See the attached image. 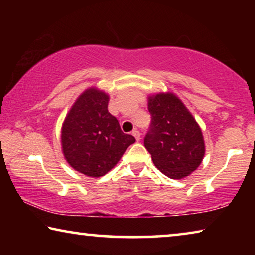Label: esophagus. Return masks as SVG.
<instances>
[{"mask_svg": "<svg viewBox=\"0 0 255 255\" xmlns=\"http://www.w3.org/2000/svg\"><path fill=\"white\" fill-rule=\"evenodd\" d=\"M132 136L136 138L137 141L140 140V132L138 131V130H133V131H132Z\"/></svg>", "mask_w": 255, "mask_h": 255, "instance_id": "34e87169", "label": "esophagus"}]
</instances>
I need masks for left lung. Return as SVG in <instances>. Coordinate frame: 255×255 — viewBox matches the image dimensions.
Masks as SVG:
<instances>
[{
    "label": "left lung",
    "instance_id": "1",
    "mask_svg": "<svg viewBox=\"0 0 255 255\" xmlns=\"http://www.w3.org/2000/svg\"><path fill=\"white\" fill-rule=\"evenodd\" d=\"M152 116L144 145L153 163L171 179H183L197 170L205 155V141L199 125L175 94L148 97Z\"/></svg>",
    "mask_w": 255,
    "mask_h": 255
}]
</instances>
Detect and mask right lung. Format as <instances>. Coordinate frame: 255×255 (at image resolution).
Returning a JSON list of instances; mask_svg holds the SVG:
<instances>
[{"label":"right lung","instance_id":"1","mask_svg":"<svg viewBox=\"0 0 255 255\" xmlns=\"http://www.w3.org/2000/svg\"><path fill=\"white\" fill-rule=\"evenodd\" d=\"M109 96L90 88L76 99L62 127V148L67 163L91 178L107 174L136 141L120 129L108 111Z\"/></svg>","mask_w":255,"mask_h":255}]
</instances>
